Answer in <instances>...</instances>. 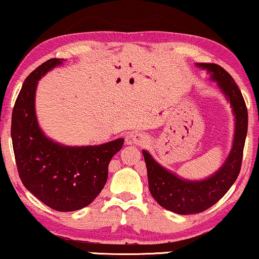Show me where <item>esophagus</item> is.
<instances>
[{
	"label": "esophagus",
	"instance_id": "obj_1",
	"mask_svg": "<svg viewBox=\"0 0 259 259\" xmlns=\"http://www.w3.org/2000/svg\"><path fill=\"white\" fill-rule=\"evenodd\" d=\"M127 144H137V145H145L149 143V137L144 133H132V135L126 136Z\"/></svg>",
	"mask_w": 259,
	"mask_h": 259
}]
</instances>
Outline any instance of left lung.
Returning <instances> with one entry per match:
<instances>
[{"mask_svg": "<svg viewBox=\"0 0 259 259\" xmlns=\"http://www.w3.org/2000/svg\"><path fill=\"white\" fill-rule=\"evenodd\" d=\"M200 68L211 73L235 115V135L233 148L225 164L210 178L202 181H187L161 167L149 152L143 150L148 168L149 190L164 209L180 215L199 213L219 202L237 180L241 169L245 139L247 135L248 114L240 89L231 74L216 63H199Z\"/></svg>", "mask_w": 259, "mask_h": 259, "instance_id": "1", "label": "left lung"}]
</instances>
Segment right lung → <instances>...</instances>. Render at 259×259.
<instances>
[{
  "label": "right lung",
  "instance_id": "right-lung-1",
  "mask_svg": "<svg viewBox=\"0 0 259 259\" xmlns=\"http://www.w3.org/2000/svg\"><path fill=\"white\" fill-rule=\"evenodd\" d=\"M50 59L25 79L12 113V142L21 183L41 203L57 211H75L95 200L108 179V164L123 145L116 139L95 146H63L47 138L34 111L37 82L61 65Z\"/></svg>",
  "mask_w": 259,
  "mask_h": 259
}]
</instances>
